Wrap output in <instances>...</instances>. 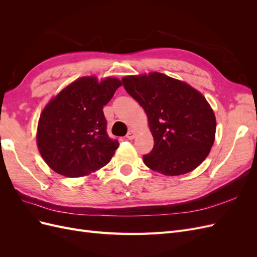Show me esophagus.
Returning a JSON list of instances; mask_svg holds the SVG:
<instances>
[{"label":"esophagus","instance_id":"1","mask_svg":"<svg viewBox=\"0 0 257 257\" xmlns=\"http://www.w3.org/2000/svg\"><path fill=\"white\" fill-rule=\"evenodd\" d=\"M136 136H137V132L135 130H130L127 135H126V137L128 139H134Z\"/></svg>","mask_w":257,"mask_h":257}]
</instances>
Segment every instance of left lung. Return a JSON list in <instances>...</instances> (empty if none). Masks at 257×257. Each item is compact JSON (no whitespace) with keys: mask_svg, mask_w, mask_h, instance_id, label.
Here are the masks:
<instances>
[{"mask_svg":"<svg viewBox=\"0 0 257 257\" xmlns=\"http://www.w3.org/2000/svg\"><path fill=\"white\" fill-rule=\"evenodd\" d=\"M124 88L148 116L152 151L144 155L147 167L166 176L188 174L208 157L215 139L211 106L189 83L165 74L125 76Z\"/></svg>","mask_w":257,"mask_h":257,"instance_id":"8db88e82","label":"left lung"}]
</instances>
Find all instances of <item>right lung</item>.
<instances>
[{
    "instance_id": "right-lung-1",
    "label": "right lung",
    "mask_w": 257,
    "mask_h": 257,
    "mask_svg": "<svg viewBox=\"0 0 257 257\" xmlns=\"http://www.w3.org/2000/svg\"><path fill=\"white\" fill-rule=\"evenodd\" d=\"M122 82L84 76L69 83L43 109L36 144L54 172L69 178L88 176L110 162L118 141L107 135L103 107Z\"/></svg>"
}]
</instances>
